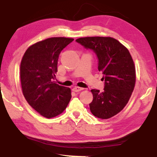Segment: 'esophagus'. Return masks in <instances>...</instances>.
Returning a JSON list of instances; mask_svg holds the SVG:
<instances>
[{
	"label": "esophagus",
	"instance_id": "obj_1",
	"mask_svg": "<svg viewBox=\"0 0 157 157\" xmlns=\"http://www.w3.org/2000/svg\"><path fill=\"white\" fill-rule=\"evenodd\" d=\"M83 88H80V87L76 86V87H74V88H73V91L75 92H78L79 91L82 90H83Z\"/></svg>",
	"mask_w": 157,
	"mask_h": 157
}]
</instances>
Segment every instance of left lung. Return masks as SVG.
<instances>
[{
  "instance_id": "8db88e82",
  "label": "left lung",
  "mask_w": 157,
  "mask_h": 157,
  "mask_svg": "<svg viewBox=\"0 0 157 157\" xmlns=\"http://www.w3.org/2000/svg\"><path fill=\"white\" fill-rule=\"evenodd\" d=\"M76 42L93 51L103 74L104 91L92 89L89 104L94 116L109 119L120 113L129 101L136 83V69L129 51L117 40L106 37L78 38Z\"/></svg>"
}]
</instances>
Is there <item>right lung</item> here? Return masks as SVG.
<instances>
[{"label":"right lung","instance_id":"obj_1","mask_svg":"<svg viewBox=\"0 0 157 157\" xmlns=\"http://www.w3.org/2000/svg\"><path fill=\"white\" fill-rule=\"evenodd\" d=\"M72 38H48L28 48L21 63L23 94L30 106L42 116L51 118L63 113L70 101V88L53 82L61 51Z\"/></svg>","mask_w":157,"mask_h":157}]
</instances>
